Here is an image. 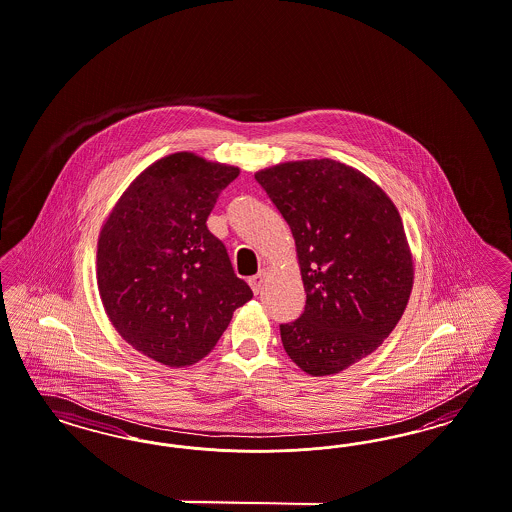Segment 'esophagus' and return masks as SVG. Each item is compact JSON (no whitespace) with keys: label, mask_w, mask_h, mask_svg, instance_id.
<instances>
[{"label":"esophagus","mask_w":512,"mask_h":512,"mask_svg":"<svg viewBox=\"0 0 512 512\" xmlns=\"http://www.w3.org/2000/svg\"><path fill=\"white\" fill-rule=\"evenodd\" d=\"M265 281V271L262 269V271H258L254 277H250V281H248V284H250V288H252V292L254 294H258L260 290H262V286H264Z\"/></svg>","instance_id":"esophagus-1"}]
</instances>
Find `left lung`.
Masks as SVG:
<instances>
[{
	"label": "left lung",
	"instance_id": "left-lung-1",
	"mask_svg": "<svg viewBox=\"0 0 512 512\" xmlns=\"http://www.w3.org/2000/svg\"><path fill=\"white\" fill-rule=\"evenodd\" d=\"M296 241L305 288L300 319L281 324L303 372L330 376L374 353L400 321L414 262L397 207L362 172L332 159L254 174Z\"/></svg>",
	"mask_w": 512,
	"mask_h": 512
}]
</instances>
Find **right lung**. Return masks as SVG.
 <instances>
[{"label":"right lung","mask_w":512,"mask_h":512,"mask_svg":"<svg viewBox=\"0 0 512 512\" xmlns=\"http://www.w3.org/2000/svg\"><path fill=\"white\" fill-rule=\"evenodd\" d=\"M237 167L190 152L155 161L121 195L98 237L96 281L119 336L161 364L203 359L252 290L207 218Z\"/></svg>","instance_id":"right-lung-1"}]
</instances>
